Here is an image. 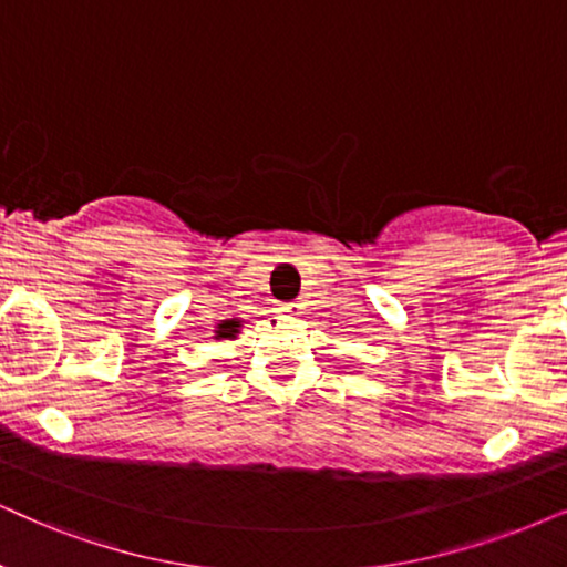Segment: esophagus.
<instances>
[{
  "instance_id": "1",
  "label": "esophagus",
  "mask_w": 567,
  "mask_h": 567,
  "mask_svg": "<svg viewBox=\"0 0 567 567\" xmlns=\"http://www.w3.org/2000/svg\"><path fill=\"white\" fill-rule=\"evenodd\" d=\"M306 303H300V300H290V303H279V311L282 313H290V317H300L303 313Z\"/></svg>"
}]
</instances>
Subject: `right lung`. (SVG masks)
I'll return each mask as SVG.
<instances>
[{"mask_svg":"<svg viewBox=\"0 0 567 567\" xmlns=\"http://www.w3.org/2000/svg\"><path fill=\"white\" fill-rule=\"evenodd\" d=\"M240 332V319H225L214 329V340H233Z\"/></svg>","mask_w":567,"mask_h":567,"instance_id":"1","label":"right lung"}]
</instances>
